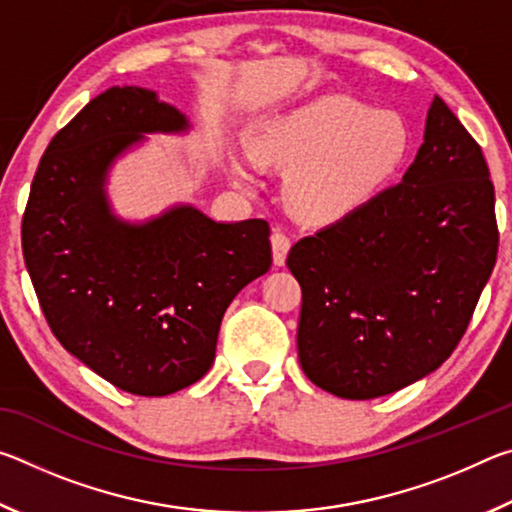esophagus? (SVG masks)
<instances>
[{
    "label": "esophagus",
    "instance_id": "1",
    "mask_svg": "<svg viewBox=\"0 0 512 512\" xmlns=\"http://www.w3.org/2000/svg\"><path fill=\"white\" fill-rule=\"evenodd\" d=\"M271 246H273V264L275 266H284V262H287L289 250H291L289 235H284L282 230H273Z\"/></svg>",
    "mask_w": 512,
    "mask_h": 512
}]
</instances>
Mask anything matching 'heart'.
Masks as SVG:
<instances>
[{
  "mask_svg": "<svg viewBox=\"0 0 512 512\" xmlns=\"http://www.w3.org/2000/svg\"><path fill=\"white\" fill-rule=\"evenodd\" d=\"M411 153V131L393 110L329 94L259 124L248 153L230 151L225 169L244 189L259 185V167L289 169L287 198L309 221H339L384 192Z\"/></svg>",
  "mask_w": 512,
  "mask_h": 512,
  "instance_id": "b5f03b06",
  "label": "heart"
}]
</instances>
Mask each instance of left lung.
Returning a JSON list of instances; mask_svg holds the SVG:
<instances>
[{
	"instance_id": "left-lung-1",
	"label": "left lung",
	"mask_w": 512,
	"mask_h": 512,
	"mask_svg": "<svg viewBox=\"0 0 512 512\" xmlns=\"http://www.w3.org/2000/svg\"><path fill=\"white\" fill-rule=\"evenodd\" d=\"M495 187L481 146L433 97L424 142L363 210L291 248L298 359L311 384L372 400L413 384L465 334L497 262Z\"/></svg>"
}]
</instances>
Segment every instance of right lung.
Returning <instances> with one entry per match:
<instances>
[{"instance_id":"add662e5","label":"right lung","mask_w":512,"mask_h":512,"mask_svg":"<svg viewBox=\"0 0 512 512\" xmlns=\"http://www.w3.org/2000/svg\"><path fill=\"white\" fill-rule=\"evenodd\" d=\"M185 112L137 85L101 92L49 142L22 219V253L60 345L121 391L162 397L214 363L225 309L271 268L264 219L214 221L176 203L115 212L110 171L146 135H187Z\"/></svg>"}]
</instances>
